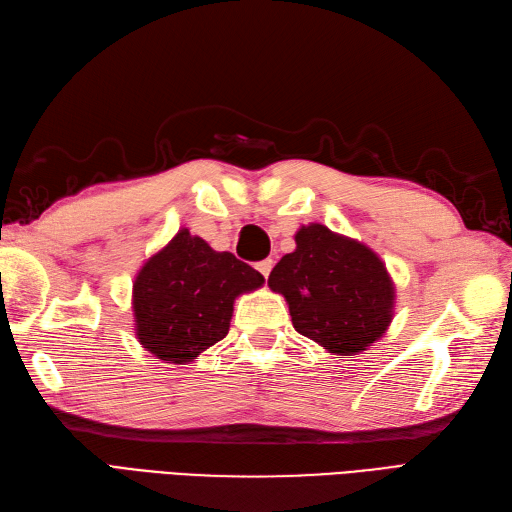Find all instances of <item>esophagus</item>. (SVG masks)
Segmentation results:
<instances>
[{"mask_svg":"<svg viewBox=\"0 0 512 512\" xmlns=\"http://www.w3.org/2000/svg\"><path fill=\"white\" fill-rule=\"evenodd\" d=\"M256 269L263 273V278L267 280L269 278V273H271V269H273V260L271 258H265V260H260V263H256Z\"/></svg>","mask_w":512,"mask_h":512,"instance_id":"esophagus-1","label":"esophagus"}]
</instances>
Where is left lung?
I'll use <instances>...</instances> for the list:
<instances>
[{"label":"left lung","instance_id":"1","mask_svg":"<svg viewBox=\"0 0 512 512\" xmlns=\"http://www.w3.org/2000/svg\"><path fill=\"white\" fill-rule=\"evenodd\" d=\"M269 289L284 295L293 328L336 356L365 352L389 328L395 284L380 256L321 223L302 226Z\"/></svg>","mask_w":512,"mask_h":512}]
</instances>
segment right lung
<instances>
[{
    "instance_id": "right-lung-1",
    "label": "right lung",
    "mask_w": 512,
    "mask_h": 512,
    "mask_svg": "<svg viewBox=\"0 0 512 512\" xmlns=\"http://www.w3.org/2000/svg\"><path fill=\"white\" fill-rule=\"evenodd\" d=\"M263 282L243 260L215 252L184 228L136 273V339L165 363H193L228 334L234 299Z\"/></svg>"
}]
</instances>
